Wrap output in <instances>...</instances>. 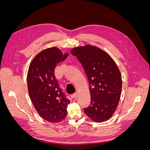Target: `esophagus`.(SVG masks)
Returning <instances> with one entry per match:
<instances>
[{"label":"esophagus","mask_w":150,"mask_h":150,"mask_svg":"<svg viewBox=\"0 0 150 150\" xmlns=\"http://www.w3.org/2000/svg\"><path fill=\"white\" fill-rule=\"evenodd\" d=\"M72 97H73V98H74V99H76V98H77V97H78V93H74V94H73Z\"/></svg>","instance_id":"obj_1"}]
</instances>
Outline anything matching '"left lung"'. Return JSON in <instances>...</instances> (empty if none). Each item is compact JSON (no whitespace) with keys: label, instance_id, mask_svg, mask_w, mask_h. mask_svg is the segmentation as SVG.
<instances>
[{"label":"left lung","instance_id":"1","mask_svg":"<svg viewBox=\"0 0 150 150\" xmlns=\"http://www.w3.org/2000/svg\"><path fill=\"white\" fill-rule=\"evenodd\" d=\"M82 64L90 85L91 102L85 114L94 121L102 122L114 114L120 99L122 79L112 58L102 49L91 45L71 50Z\"/></svg>","mask_w":150,"mask_h":150}]
</instances>
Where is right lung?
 <instances>
[{
	"instance_id": "add662e5",
	"label": "right lung",
	"mask_w": 150,
	"mask_h": 150,
	"mask_svg": "<svg viewBox=\"0 0 150 150\" xmlns=\"http://www.w3.org/2000/svg\"><path fill=\"white\" fill-rule=\"evenodd\" d=\"M68 55L57 47L44 50L32 60L28 73L29 94L35 110L43 119L52 123L66 118L70 103L54 76L56 65Z\"/></svg>"
}]
</instances>
